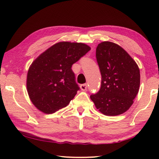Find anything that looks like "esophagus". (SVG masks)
<instances>
[{
  "mask_svg": "<svg viewBox=\"0 0 159 159\" xmlns=\"http://www.w3.org/2000/svg\"><path fill=\"white\" fill-rule=\"evenodd\" d=\"M80 89H81V90L85 91L86 90V89H87V84H85V83H84V84H81L80 85Z\"/></svg>",
  "mask_w": 159,
  "mask_h": 159,
  "instance_id": "34e87169",
  "label": "esophagus"
}]
</instances>
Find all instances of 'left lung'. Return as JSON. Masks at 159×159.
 Wrapping results in <instances>:
<instances>
[{
  "label": "left lung",
  "mask_w": 159,
  "mask_h": 159,
  "mask_svg": "<svg viewBox=\"0 0 159 159\" xmlns=\"http://www.w3.org/2000/svg\"><path fill=\"white\" fill-rule=\"evenodd\" d=\"M96 58L102 76L101 87L90 99L103 114H121L131 107L138 93L140 74L138 64L124 49L109 41L98 45Z\"/></svg>",
  "instance_id": "obj_1"
}]
</instances>
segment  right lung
<instances>
[{
  "mask_svg": "<svg viewBox=\"0 0 159 159\" xmlns=\"http://www.w3.org/2000/svg\"><path fill=\"white\" fill-rule=\"evenodd\" d=\"M90 50L81 43L60 42L33 61L28 71L26 87L38 109L53 114L68 105L80 89L71 66Z\"/></svg>",
  "mask_w": 159,
  "mask_h": 159,
  "instance_id": "right-lung-1",
  "label": "right lung"
}]
</instances>
